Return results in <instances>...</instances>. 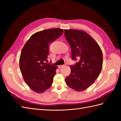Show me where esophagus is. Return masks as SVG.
I'll return each mask as SVG.
<instances>
[{
	"label": "esophagus",
	"instance_id": "esophagus-1",
	"mask_svg": "<svg viewBox=\"0 0 121 121\" xmlns=\"http://www.w3.org/2000/svg\"><path fill=\"white\" fill-rule=\"evenodd\" d=\"M65 65H58V68H61V67H64V66H65Z\"/></svg>",
	"mask_w": 121,
	"mask_h": 121
}]
</instances>
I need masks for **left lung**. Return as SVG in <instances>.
I'll use <instances>...</instances> for the list:
<instances>
[{
	"label": "left lung",
	"mask_w": 121,
	"mask_h": 121,
	"mask_svg": "<svg viewBox=\"0 0 121 121\" xmlns=\"http://www.w3.org/2000/svg\"><path fill=\"white\" fill-rule=\"evenodd\" d=\"M65 36L70 45L72 60L70 74L65 79L67 85L77 91L86 89L94 83L102 67L103 56L97 42L83 31L65 30Z\"/></svg>",
	"instance_id": "1"
}]
</instances>
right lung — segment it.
I'll return each mask as SVG.
<instances>
[{
	"instance_id": "obj_1",
	"label": "right lung",
	"mask_w": 121,
	"mask_h": 121,
	"mask_svg": "<svg viewBox=\"0 0 121 121\" xmlns=\"http://www.w3.org/2000/svg\"><path fill=\"white\" fill-rule=\"evenodd\" d=\"M64 30L47 29L33 34L25 43L20 58V68L25 82L37 93H42L52 85L56 66L46 63L49 46Z\"/></svg>"
}]
</instances>
